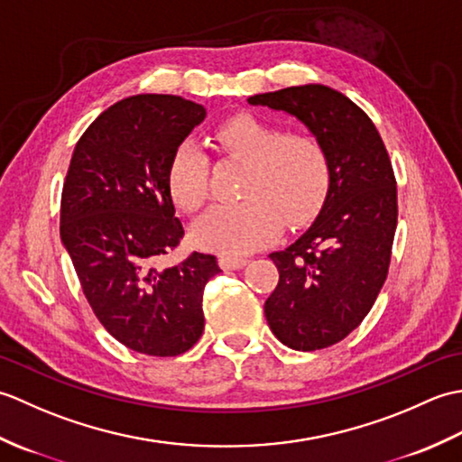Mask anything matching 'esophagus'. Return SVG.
Here are the masks:
<instances>
[{
	"label": "esophagus",
	"mask_w": 462,
	"mask_h": 462,
	"mask_svg": "<svg viewBox=\"0 0 462 462\" xmlns=\"http://www.w3.org/2000/svg\"><path fill=\"white\" fill-rule=\"evenodd\" d=\"M218 263H220L222 270H240V268L246 266L248 260H246V258H228V256H222V258L218 260Z\"/></svg>",
	"instance_id": "obj_1"
}]
</instances>
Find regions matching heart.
Masks as SVG:
<instances>
[{"label": "heart", "mask_w": 462, "mask_h": 462, "mask_svg": "<svg viewBox=\"0 0 462 462\" xmlns=\"http://www.w3.org/2000/svg\"><path fill=\"white\" fill-rule=\"evenodd\" d=\"M216 143L224 154L248 172L242 180L244 200L216 204L194 222V246L244 256L278 236L282 224L300 226L319 210L331 184L326 146L306 133H283L252 115L220 125ZM166 184L174 204L196 212L210 192V161L196 141H184L172 152Z\"/></svg>", "instance_id": "obj_1"}]
</instances>
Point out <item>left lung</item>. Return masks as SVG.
Here are the masks:
<instances>
[{"label": "left lung", "instance_id": "8db88e82", "mask_svg": "<svg viewBox=\"0 0 462 462\" xmlns=\"http://www.w3.org/2000/svg\"><path fill=\"white\" fill-rule=\"evenodd\" d=\"M248 103L296 116L329 156L331 184L318 218L270 254L280 282L263 306L283 346L329 347L359 326L385 283L397 228L393 166L373 121L331 87H288Z\"/></svg>", "mask_w": 462, "mask_h": 462}]
</instances>
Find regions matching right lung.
I'll use <instances>...</instances> for the list:
<instances>
[{"label": "right lung", "mask_w": 462, "mask_h": 462, "mask_svg": "<svg viewBox=\"0 0 462 462\" xmlns=\"http://www.w3.org/2000/svg\"><path fill=\"white\" fill-rule=\"evenodd\" d=\"M206 109L176 95H134L83 133L61 194V242L97 319L133 351L174 357L204 331L202 293L220 272L210 254L156 262L180 244L166 172Z\"/></svg>", "instance_id": "obj_1"}]
</instances>
